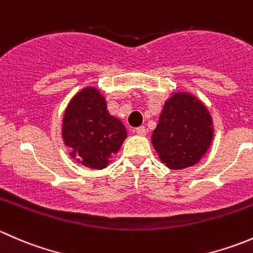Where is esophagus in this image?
I'll list each match as a JSON object with an SVG mask.
<instances>
[{"label": "esophagus", "instance_id": "34e87169", "mask_svg": "<svg viewBox=\"0 0 253 253\" xmlns=\"http://www.w3.org/2000/svg\"><path fill=\"white\" fill-rule=\"evenodd\" d=\"M134 132H136L137 134H139V136H145V134H147V128H145L144 126H139L134 129Z\"/></svg>", "mask_w": 253, "mask_h": 253}]
</instances>
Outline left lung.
<instances>
[{
	"label": "left lung",
	"mask_w": 253,
	"mask_h": 253,
	"mask_svg": "<svg viewBox=\"0 0 253 253\" xmlns=\"http://www.w3.org/2000/svg\"><path fill=\"white\" fill-rule=\"evenodd\" d=\"M213 136V119L205 104L188 91H174L164 103L152 143L163 164L182 170L205 157Z\"/></svg>",
	"instance_id": "8db88e82"
}]
</instances>
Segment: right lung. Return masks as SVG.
Masks as SVG:
<instances>
[{"label":"right lung","instance_id":"right-lung-1","mask_svg":"<svg viewBox=\"0 0 253 253\" xmlns=\"http://www.w3.org/2000/svg\"><path fill=\"white\" fill-rule=\"evenodd\" d=\"M61 131L71 158L95 170L110 164L127 137L126 127L109 114L105 96L95 86H85L71 99Z\"/></svg>","mask_w":253,"mask_h":253}]
</instances>
